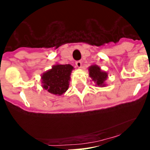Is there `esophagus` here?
<instances>
[{
  "mask_svg": "<svg viewBox=\"0 0 150 150\" xmlns=\"http://www.w3.org/2000/svg\"><path fill=\"white\" fill-rule=\"evenodd\" d=\"M75 64H76L77 67L81 68V66H82V62H81V61H77L76 63H75Z\"/></svg>",
  "mask_w": 150,
  "mask_h": 150,
  "instance_id": "34e87169",
  "label": "esophagus"
}]
</instances>
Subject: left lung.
Instances as JSON below:
<instances>
[{
    "mask_svg": "<svg viewBox=\"0 0 150 150\" xmlns=\"http://www.w3.org/2000/svg\"><path fill=\"white\" fill-rule=\"evenodd\" d=\"M89 71V77L92 79L94 82H95L96 86H105L106 79L108 78V73L101 70L100 67L97 65H91L88 67Z\"/></svg>",
    "mask_w": 150,
    "mask_h": 150,
    "instance_id": "8db88e82",
    "label": "left lung"
}]
</instances>
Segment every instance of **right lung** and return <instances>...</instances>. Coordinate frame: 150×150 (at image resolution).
Listing matches in <instances>:
<instances>
[{"mask_svg": "<svg viewBox=\"0 0 150 150\" xmlns=\"http://www.w3.org/2000/svg\"><path fill=\"white\" fill-rule=\"evenodd\" d=\"M73 67L70 64H56L42 75L43 88L56 95H62L69 88Z\"/></svg>", "mask_w": 150, "mask_h": 150, "instance_id": "add662e5", "label": "right lung"}]
</instances>
